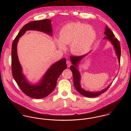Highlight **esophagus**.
Masks as SVG:
<instances>
[{"mask_svg":"<svg viewBox=\"0 0 131 131\" xmlns=\"http://www.w3.org/2000/svg\"><path fill=\"white\" fill-rule=\"evenodd\" d=\"M67 64L68 67H70L71 66V64H72V63H71V61H70V60H67Z\"/></svg>","mask_w":131,"mask_h":131,"instance_id":"34e87169","label":"esophagus"}]
</instances>
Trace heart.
Segmentation results:
<instances>
[{"label":"heart","instance_id":"heart-1","mask_svg":"<svg viewBox=\"0 0 131 131\" xmlns=\"http://www.w3.org/2000/svg\"><path fill=\"white\" fill-rule=\"evenodd\" d=\"M95 38V31L91 26L75 22L64 26L59 32L60 39H56V41L60 49H66L64 44L71 45L73 53L82 55L90 49Z\"/></svg>","mask_w":131,"mask_h":131}]
</instances>
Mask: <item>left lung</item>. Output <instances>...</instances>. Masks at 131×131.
<instances>
[{"label":"left lung","instance_id":"1","mask_svg":"<svg viewBox=\"0 0 131 131\" xmlns=\"http://www.w3.org/2000/svg\"><path fill=\"white\" fill-rule=\"evenodd\" d=\"M104 34L106 35V36L104 37L105 39H107L111 41L112 44L113 45L115 52L116 53V55L118 57L119 62L120 63V59H121V45L119 41L115 37V35L113 33L112 30L108 28L107 26L106 25L104 30ZM86 55L81 56H71L70 58L72 61V64L73 66H71L70 67V69L73 73V80H74V85L75 86V89L82 95L88 97H95L96 96H98L100 95V94L105 92V91L108 90V89L110 88V86L111 85H110L107 88L105 89L104 90H102L101 91L97 92H91L88 91H86L85 90H83L81 88L80 85V75L78 71V70L77 69V64L80 61V60L82 59V58Z\"/></svg>","mask_w":131,"mask_h":131}]
</instances>
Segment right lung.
I'll return each mask as SVG.
<instances>
[{"label":"right lung","instance_id":"right-lung-1","mask_svg":"<svg viewBox=\"0 0 131 131\" xmlns=\"http://www.w3.org/2000/svg\"><path fill=\"white\" fill-rule=\"evenodd\" d=\"M36 30L52 34L51 20L45 19L31 21L24 25L14 39L12 47V71L13 76L21 90L26 95L36 99L47 96L55 89L59 75L67 68L66 60L62 58L53 64L47 71L41 82L37 85L29 84L21 72L17 51V43L19 38L26 31Z\"/></svg>","mask_w":131,"mask_h":131}]
</instances>
